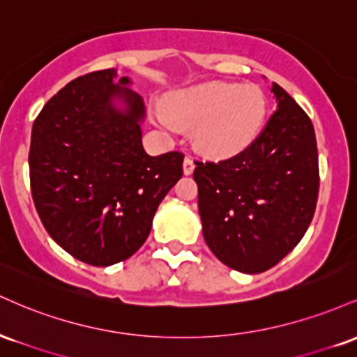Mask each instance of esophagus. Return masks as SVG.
<instances>
[{
  "instance_id": "1",
  "label": "esophagus",
  "mask_w": 357,
  "mask_h": 357,
  "mask_svg": "<svg viewBox=\"0 0 357 357\" xmlns=\"http://www.w3.org/2000/svg\"><path fill=\"white\" fill-rule=\"evenodd\" d=\"M183 171H184V174H186V176L192 174V171H195V162H192L191 158H184Z\"/></svg>"
}]
</instances>
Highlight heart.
<instances>
[{"mask_svg":"<svg viewBox=\"0 0 357 357\" xmlns=\"http://www.w3.org/2000/svg\"><path fill=\"white\" fill-rule=\"evenodd\" d=\"M267 99L257 85L208 82L154 100L151 116L167 132L192 129V142L208 158H231L255 141Z\"/></svg>","mask_w":357,"mask_h":357,"instance_id":"b5f03b06","label":"heart"}]
</instances>
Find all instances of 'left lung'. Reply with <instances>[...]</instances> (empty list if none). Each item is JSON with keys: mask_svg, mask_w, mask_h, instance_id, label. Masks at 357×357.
I'll return each instance as SVG.
<instances>
[{"mask_svg": "<svg viewBox=\"0 0 357 357\" xmlns=\"http://www.w3.org/2000/svg\"><path fill=\"white\" fill-rule=\"evenodd\" d=\"M277 110L240 154L195 165L198 210L206 245L243 273L272 268L302 240L319 195L314 126L280 85Z\"/></svg>", "mask_w": 357, "mask_h": 357, "instance_id": "1", "label": "left lung"}]
</instances>
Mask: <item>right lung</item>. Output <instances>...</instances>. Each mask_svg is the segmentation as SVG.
Here are the masks:
<instances>
[{
  "instance_id": "1",
  "label": "right lung",
  "mask_w": 357,
  "mask_h": 357,
  "mask_svg": "<svg viewBox=\"0 0 357 357\" xmlns=\"http://www.w3.org/2000/svg\"><path fill=\"white\" fill-rule=\"evenodd\" d=\"M116 79V68H107L59 90L35 119L28 155L45 230L93 267L142 247L159 203L183 176V153H146L144 102L127 87L129 77Z\"/></svg>"
}]
</instances>
